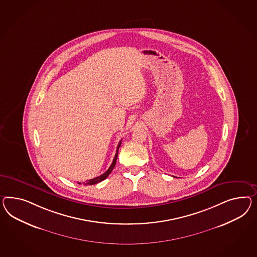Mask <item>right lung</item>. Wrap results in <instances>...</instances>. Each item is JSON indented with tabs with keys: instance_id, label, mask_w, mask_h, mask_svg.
I'll return each instance as SVG.
<instances>
[{
	"instance_id": "obj_1",
	"label": "right lung",
	"mask_w": 257,
	"mask_h": 257,
	"mask_svg": "<svg viewBox=\"0 0 257 257\" xmlns=\"http://www.w3.org/2000/svg\"><path fill=\"white\" fill-rule=\"evenodd\" d=\"M120 144H121V140L118 142L117 152H116V155H115V157H114L113 162H112V164H111V166L109 167V168H108V169H107L104 174H102L101 176L96 177V178H94V179L89 180V181H87V182H84V184H85V185H93V184H96V183H99V182L104 181V180H105V179L108 177V175L111 173V171L113 170V168H114L115 165H116V161H117V157H118V148L120 147ZM79 183H80V182H79Z\"/></svg>"
}]
</instances>
